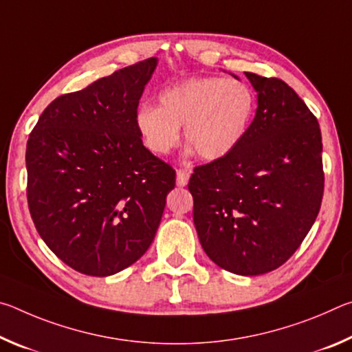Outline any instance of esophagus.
Returning a JSON list of instances; mask_svg holds the SVG:
<instances>
[{
	"instance_id": "1",
	"label": "esophagus",
	"mask_w": 352,
	"mask_h": 352,
	"mask_svg": "<svg viewBox=\"0 0 352 352\" xmlns=\"http://www.w3.org/2000/svg\"><path fill=\"white\" fill-rule=\"evenodd\" d=\"M189 170H183V169H178L177 170V186H186L188 182H189Z\"/></svg>"
}]
</instances>
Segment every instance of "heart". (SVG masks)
<instances>
[{
	"mask_svg": "<svg viewBox=\"0 0 352 352\" xmlns=\"http://www.w3.org/2000/svg\"><path fill=\"white\" fill-rule=\"evenodd\" d=\"M160 107L141 105L135 126L144 146L155 155H168L184 138L206 162L225 158L241 144L256 110V98L245 82L223 77H190L166 87Z\"/></svg>",
	"mask_w": 352,
	"mask_h": 352,
	"instance_id": "b5f03b06",
	"label": "heart"
}]
</instances>
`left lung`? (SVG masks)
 Returning <instances> with one entry per match:
<instances>
[{
  "label": "left lung",
  "instance_id": "1",
  "mask_svg": "<svg viewBox=\"0 0 352 352\" xmlns=\"http://www.w3.org/2000/svg\"><path fill=\"white\" fill-rule=\"evenodd\" d=\"M245 76L258 93L245 138L225 158L195 168L188 188L208 258L254 276L278 269L305 241L324 174L320 126L307 105L281 79Z\"/></svg>",
  "mask_w": 352,
  "mask_h": 352
}]
</instances>
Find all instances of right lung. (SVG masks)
I'll list each match as a JSON object with an SVG mask.
<instances>
[{"label": "right lung", "mask_w": 352, "mask_h": 352, "mask_svg": "<svg viewBox=\"0 0 352 352\" xmlns=\"http://www.w3.org/2000/svg\"><path fill=\"white\" fill-rule=\"evenodd\" d=\"M157 57L46 107L26 147L28 204L41 239L71 269L110 276L151 247L175 170L142 146L135 113Z\"/></svg>", "instance_id": "add662e5"}]
</instances>
